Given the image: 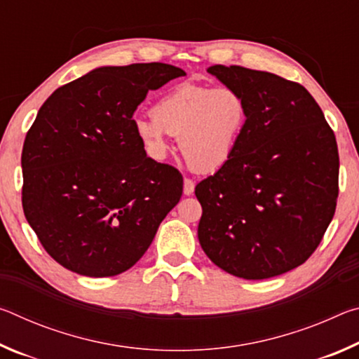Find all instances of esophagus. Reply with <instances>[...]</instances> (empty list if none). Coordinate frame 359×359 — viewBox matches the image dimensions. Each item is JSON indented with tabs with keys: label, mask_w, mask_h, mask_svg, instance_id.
Returning a JSON list of instances; mask_svg holds the SVG:
<instances>
[{
	"label": "esophagus",
	"mask_w": 359,
	"mask_h": 359,
	"mask_svg": "<svg viewBox=\"0 0 359 359\" xmlns=\"http://www.w3.org/2000/svg\"><path fill=\"white\" fill-rule=\"evenodd\" d=\"M194 191V182L191 179H185L184 180V193L187 194V196H190V194H193Z\"/></svg>",
	"instance_id": "34e87169"
}]
</instances>
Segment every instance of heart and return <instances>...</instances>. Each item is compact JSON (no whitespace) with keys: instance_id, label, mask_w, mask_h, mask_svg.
Returning <instances> with one entry per match:
<instances>
[{"instance_id":"heart-1","label":"heart","mask_w":359,"mask_h":359,"mask_svg":"<svg viewBox=\"0 0 359 359\" xmlns=\"http://www.w3.org/2000/svg\"><path fill=\"white\" fill-rule=\"evenodd\" d=\"M247 120L248 104L239 90L182 83L155 102L151 118L135 121V133L155 160L168 155L169 135L179 139L193 171L215 172L233 158Z\"/></svg>"}]
</instances>
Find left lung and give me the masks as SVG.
I'll return each mask as SVG.
<instances>
[{
	"instance_id": "1",
	"label": "left lung",
	"mask_w": 359,
	"mask_h": 359,
	"mask_svg": "<svg viewBox=\"0 0 359 359\" xmlns=\"http://www.w3.org/2000/svg\"><path fill=\"white\" fill-rule=\"evenodd\" d=\"M208 72L244 95L248 120L233 158L194 188L199 244L231 276L285 274L315 252L336 212V136L299 83L242 66Z\"/></svg>"
}]
</instances>
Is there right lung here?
<instances>
[{
	"label": "right lung",
	"mask_w": 359,
	"mask_h": 359,
	"mask_svg": "<svg viewBox=\"0 0 359 359\" xmlns=\"http://www.w3.org/2000/svg\"><path fill=\"white\" fill-rule=\"evenodd\" d=\"M180 76L166 63L101 66L41 106L22 150V205L66 269L87 277L128 271L179 203L182 174L147 156L133 114L149 90Z\"/></svg>",
	"instance_id": "add662e5"
}]
</instances>
